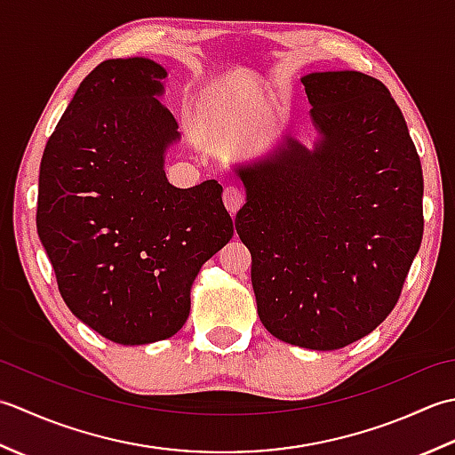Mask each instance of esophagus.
Returning <instances> with one entry per match:
<instances>
[{"mask_svg": "<svg viewBox=\"0 0 455 455\" xmlns=\"http://www.w3.org/2000/svg\"><path fill=\"white\" fill-rule=\"evenodd\" d=\"M224 204L231 214V218H234L239 212V208L245 204V194L241 192V188H237V187H228L224 190Z\"/></svg>", "mask_w": 455, "mask_h": 455, "instance_id": "34e87169", "label": "esophagus"}]
</instances>
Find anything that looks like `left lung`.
Wrapping results in <instances>:
<instances>
[{
  "instance_id": "obj_1",
  "label": "left lung",
  "mask_w": 455,
  "mask_h": 455,
  "mask_svg": "<svg viewBox=\"0 0 455 455\" xmlns=\"http://www.w3.org/2000/svg\"><path fill=\"white\" fill-rule=\"evenodd\" d=\"M320 139L235 166V216L251 251L263 326L286 344L330 351L365 338L401 296L420 249L422 166L383 82L363 72L302 78Z\"/></svg>"
}]
</instances>
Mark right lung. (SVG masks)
Returning a JSON list of instances; mask_svg holds the SVG:
<instances>
[{
	"label": "right lung",
	"instance_id": "1",
	"mask_svg": "<svg viewBox=\"0 0 455 455\" xmlns=\"http://www.w3.org/2000/svg\"><path fill=\"white\" fill-rule=\"evenodd\" d=\"M155 60H104L46 141L36 231L70 312L122 346L179 331L202 265L234 235L218 180L176 188L164 153L179 124Z\"/></svg>",
	"mask_w": 455,
	"mask_h": 455
}]
</instances>
